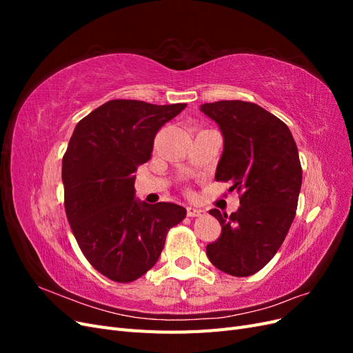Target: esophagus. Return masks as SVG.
<instances>
[{
	"label": "esophagus",
	"instance_id": "obj_1",
	"mask_svg": "<svg viewBox=\"0 0 353 353\" xmlns=\"http://www.w3.org/2000/svg\"><path fill=\"white\" fill-rule=\"evenodd\" d=\"M203 213H205V210H201L199 208H194V206H188L187 208V215L190 218H197V216H201Z\"/></svg>",
	"mask_w": 353,
	"mask_h": 353
}]
</instances>
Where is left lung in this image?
I'll return each mask as SVG.
<instances>
[{
	"label": "left lung",
	"mask_w": 353,
	"mask_h": 353,
	"mask_svg": "<svg viewBox=\"0 0 353 353\" xmlns=\"http://www.w3.org/2000/svg\"><path fill=\"white\" fill-rule=\"evenodd\" d=\"M200 110L223 137L215 179L240 191L237 212L209 210L222 232L206 254L222 272L253 275L279 252L294 219L302 187L297 145L288 126L258 104L223 100L201 104Z\"/></svg>",
	"instance_id": "1"
}]
</instances>
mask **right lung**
Listing matches in <instances>:
<instances>
[{"label":"right lung","mask_w":353,"mask_h":353,"mask_svg":"<svg viewBox=\"0 0 353 353\" xmlns=\"http://www.w3.org/2000/svg\"><path fill=\"white\" fill-rule=\"evenodd\" d=\"M187 108L112 100L78 122L63 156L66 215L82 253L117 283L140 279L187 210L135 199L137 168L150 160L160 126Z\"/></svg>","instance_id":"right-lung-1"}]
</instances>
